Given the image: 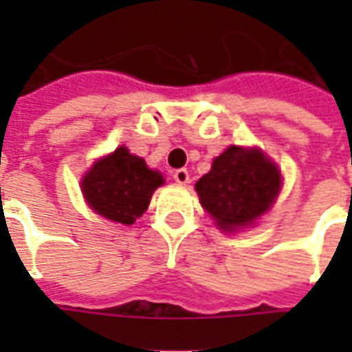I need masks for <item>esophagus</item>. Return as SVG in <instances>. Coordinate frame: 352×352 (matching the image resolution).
Listing matches in <instances>:
<instances>
[{
    "mask_svg": "<svg viewBox=\"0 0 352 352\" xmlns=\"http://www.w3.org/2000/svg\"><path fill=\"white\" fill-rule=\"evenodd\" d=\"M173 179H175V182H179V184H186V182L190 181L188 170H184V168H181V170H175L173 171Z\"/></svg>",
    "mask_w": 352,
    "mask_h": 352,
    "instance_id": "34e87169",
    "label": "esophagus"
}]
</instances>
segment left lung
I'll return each instance as SVG.
<instances>
[{
    "instance_id": "obj_1",
    "label": "left lung",
    "mask_w": 352,
    "mask_h": 352,
    "mask_svg": "<svg viewBox=\"0 0 352 352\" xmlns=\"http://www.w3.org/2000/svg\"><path fill=\"white\" fill-rule=\"evenodd\" d=\"M279 186L281 173L259 149L230 146L199 179L195 190L221 230H235L265 214Z\"/></svg>"
}]
</instances>
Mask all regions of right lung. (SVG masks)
<instances>
[{
    "mask_svg": "<svg viewBox=\"0 0 352 352\" xmlns=\"http://www.w3.org/2000/svg\"><path fill=\"white\" fill-rule=\"evenodd\" d=\"M164 182L140 157L120 146L98 160L82 181L87 203L96 214L122 225H133L148 210L149 199Z\"/></svg>",
    "mask_w": 352,
    "mask_h": 352,
    "instance_id": "add662e5",
    "label": "right lung"
}]
</instances>
